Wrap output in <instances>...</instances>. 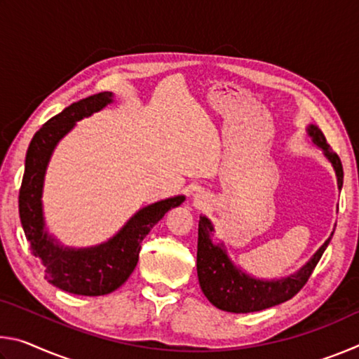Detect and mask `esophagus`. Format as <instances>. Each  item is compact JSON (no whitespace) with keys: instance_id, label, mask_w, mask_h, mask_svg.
Listing matches in <instances>:
<instances>
[{"instance_id":"esophagus-1","label":"esophagus","mask_w":359,"mask_h":359,"mask_svg":"<svg viewBox=\"0 0 359 359\" xmlns=\"http://www.w3.org/2000/svg\"><path fill=\"white\" fill-rule=\"evenodd\" d=\"M193 196H194V201L201 203V204L205 201V199H208V194H205V191H203V190H196V193H194Z\"/></svg>"}]
</instances>
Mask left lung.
I'll use <instances>...</instances> for the list:
<instances>
[{
	"instance_id": "left-lung-1",
	"label": "left lung",
	"mask_w": 359,
	"mask_h": 359,
	"mask_svg": "<svg viewBox=\"0 0 359 359\" xmlns=\"http://www.w3.org/2000/svg\"><path fill=\"white\" fill-rule=\"evenodd\" d=\"M307 136L312 139V142L323 151L326 160L331 163L337 177V188L342 190L344 169L340 158L327 145L325 135L317 125L307 126ZM214 231V224L208 217H199L196 258L199 287H201L204 296L217 309L233 313L264 311V309L291 299L312 276L315 266H317L334 234L332 231L330 238L325 241V244L294 274L267 280V278L250 276L239 266H236L233 259L229 258L223 242L220 244L212 242Z\"/></svg>"
}]
</instances>
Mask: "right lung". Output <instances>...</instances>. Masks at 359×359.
<instances>
[{
	"mask_svg": "<svg viewBox=\"0 0 359 359\" xmlns=\"http://www.w3.org/2000/svg\"><path fill=\"white\" fill-rule=\"evenodd\" d=\"M114 101L112 92H102L72 102L52 117L33 136L25 158L19 214L29 250L41 259L48 283L81 296H102L121 287L135 271L141 242L168 210L185 201L184 194L145 205L137 210L111 239L93 247L63 245L47 231L42 205L46 171L58 142L74 128L77 121L100 112Z\"/></svg>",
	"mask_w": 359,
	"mask_h": 359,
	"instance_id": "1",
	"label": "right lung"
}]
</instances>
